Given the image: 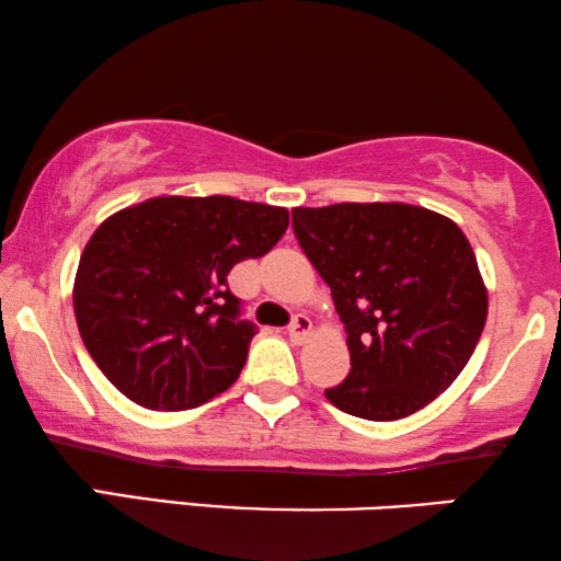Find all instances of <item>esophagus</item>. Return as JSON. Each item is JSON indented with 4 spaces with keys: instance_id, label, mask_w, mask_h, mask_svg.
I'll list each match as a JSON object with an SVG mask.
<instances>
[{
    "instance_id": "esophagus-1",
    "label": "esophagus",
    "mask_w": 561,
    "mask_h": 561,
    "mask_svg": "<svg viewBox=\"0 0 561 561\" xmlns=\"http://www.w3.org/2000/svg\"><path fill=\"white\" fill-rule=\"evenodd\" d=\"M309 332H311V319L307 314H296L294 319H290L288 337L294 340V343H304V340L309 337Z\"/></svg>"
}]
</instances>
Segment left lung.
Wrapping results in <instances>:
<instances>
[{
    "instance_id": "1",
    "label": "left lung",
    "mask_w": 561,
    "mask_h": 561,
    "mask_svg": "<svg viewBox=\"0 0 561 561\" xmlns=\"http://www.w3.org/2000/svg\"><path fill=\"white\" fill-rule=\"evenodd\" d=\"M294 231L347 332L351 374L324 397L389 423L443 394L486 322V288L463 231L407 203L294 208Z\"/></svg>"
}]
</instances>
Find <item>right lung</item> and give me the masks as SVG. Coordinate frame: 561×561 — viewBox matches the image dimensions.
Returning a JSON list of instances; mask_svg holds the SVG:
<instances>
[{"mask_svg": "<svg viewBox=\"0 0 561 561\" xmlns=\"http://www.w3.org/2000/svg\"><path fill=\"white\" fill-rule=\"evenodd\" d=\"M286 229V208L229 195H159L105 218L79 257L75 314L107 381L162 412L227 391L254 337L227 275Z\"/></svg>", "mask_w": 561, "mask_h": 561, "instance_id": "right-lung-1", "label": "right lung"}]
</instances>
